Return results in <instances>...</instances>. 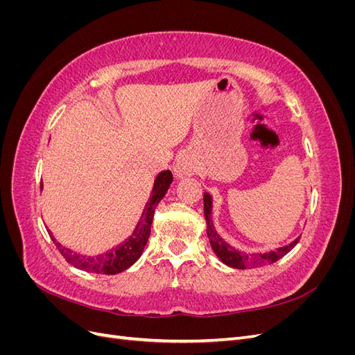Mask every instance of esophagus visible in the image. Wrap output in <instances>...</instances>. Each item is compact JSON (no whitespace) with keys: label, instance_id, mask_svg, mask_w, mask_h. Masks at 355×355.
Here are the masks:
<instances>
[{"label":"esophagus","instance_id":"1","mask_svg":"<svg viewBox=\"0 0 355 355\" xmlns=\"http://www.w3.org/2000/svg\"><path fill=\"white\" fill-rule=\"evenodd\" d=\"M194 171H196V164H194V161L191 159V157H188V155L182 157L175 166V176L176 178L191 176V175H194Z\"/></svg>","mask_w":355,"mask_h":355}]
</instances>
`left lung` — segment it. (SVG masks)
Segmentation results:
<instances>
[{"instance_id":"obj_1","label":"left lung","mask_w":355,"mask_h":355,"mask_svg":"<svg viewBox=\"0 0 355 355\" xmlns=\"http://www.w3.org/2000/svg\"><path fill=\"white\" fill-rule=\"evenodd\" d=\"M204 216H206L207 237L210 240V245H211L213 252L216 253V256L225 265H228L231 268H237V270H249V268L274 263L278 259H282V257L286 256L290 250H292L300 239V237H297L290 244H287L284 247H278V249L271 250L268 253L245 254L237 249H234V247L230 245L227 241H223L219 237L216 230H214L213 219H211V196L207 194V192H204Z\"/></svg>"}]
</instances>
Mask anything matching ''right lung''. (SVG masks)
I'll return each instance as SVG.
<instances>
[{
	"mask_svg": "<svg viewBox=\"0 0 355 355\" xmlns=\"http://www.w3.org/2000/svg\"><path fill=\"white\" fill-rule=\"evenodd\" d=\"M171 182H173V175H171L170 170L161 171V173L155 178L151 198H149V201L146 202V206L142 211V216L139 219L135 231L132 232L130 237L124 240V243H121L116 247H112L110 252H105L96 256H85V254L75 253L67 249V247H63L59 241H56L50 230H47L50 239L56 244L58 250L62 253V256L65 257L72 266L78 268V270L93 272V274H106V275L123 272L127 270V268H130L139 257H141L146 245V241L149 239V234H151V225H153L155 207L166 196ZM41 188H42V182H41Z\"/></svg>",
	"mask_w": 355,
	"mask_h": 355,
	"instance_id": "1",
	"label": "right lung"
}]
</instances>
